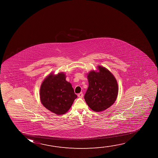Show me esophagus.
<instances>
[{"instance_id": "esophagus-1", "label": "esophagus", "mask_w": 158, "mask_h": 158, "mask_svg": "<svg viewBox=\"0 0 158 158\" xmlns=\"http://www.w3.org/2000/svg\"><path fill=\"white\" fill-rule=\"evenodd\" d=\"M78 97L79 98H82V97H83V93H82V92L79 93V94H78Z\"/></svg>"}]
</instances>
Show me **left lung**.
Masks as SVG:
<instances>
[{
	"instance_id": "1",
	"label": "left lung",
	"mask_w": 158,
	"mask_h": 158,
	"mask_svg": "<svg viewBox=\"0 0 158 158\" xmlns=\"http://www.w3.org/2000/svg\"><path fill=\"white\" fill-rule=\"evenodd\" d=\"M97 69L87 74L89 87L84 98L91 110L99 112L114 103L119 89L116 79L109 70L101 66H98Z\"/></svg>"
}]
</instances>
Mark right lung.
<instances>
[{
  "label": "right lung",
  "instance_id": "obj_1",
  "mask_svg": "<svg viewBox=\"0 0 158 158\" xmlns=\"http://www.w3.org/2000/svg\"><path fill=\"white\" fill-rule=\"evenodd\" d=\"M66 78L64 72L57 74L51 73L45 78L40 89L41 104L57 115L67 112L77 98L71 84Z\"/></svg>",
  "mask_w": 158,
  "mask_h": 158
}]
</instances>
